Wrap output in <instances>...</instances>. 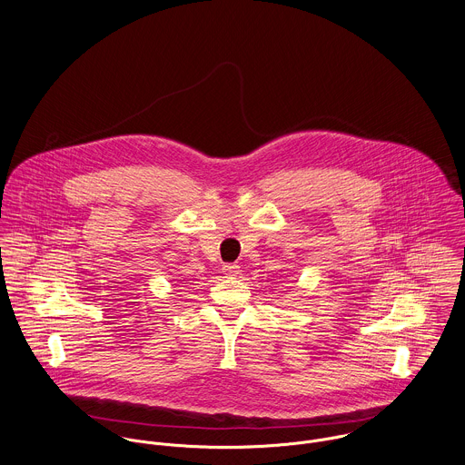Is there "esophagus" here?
Listing matches in <instances>:
<instances>
[{
  "label": "esophagus",
  "instance_id": "34e87169",
  "mask_svg": "<svg viewBox=\"0 0 465 465\" xmlns=\"http://www.w3.org/2000/svg\"><path fill=\"white\" fill-rule=\"evenodd\" d=\"M223 272L226 276H237L241 272V269L237 263H226V265H223Z\"/></svg>",
  "mask_w": 465,
  "mask_h": 465
}]
</instances>
